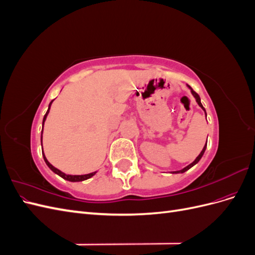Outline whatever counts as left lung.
<instances>
[{
    "label": "left lung",
    "instance_id": "1",
    "mask_svg": "<svg viewBox=\"0 0 255 255\" xmlns=\"http://www.w3.org/2000/svg\"><path fill=\"white\" fill-rule=\"evenodd\" d=\"M187 87L190 89V91H191V95L192 96H194V98L196 99V101H197V103H198V105L200 106V107H201V109L204 111V113H205V115H206V112H205V109H204V107H203V105H202V103H201V99H200V97H199V95L197 94V92H195L194 90H192V88L189 86V85H187ZM206 142H207V139H206ZM205 150H206V143H205V145H204V148L202 149V151H201V153H200L199 154V155L196 157V159L194 160V161H192V163L191 164H189L188 166H186V167H185V168H183L182 169V170H177V171H172L171 173H184L185 171H187L188 170V169H190L191 167H194L196 164H198L199 163V160L200 159H201L202 158V156H203V154H204V152H205Z\"/></svg>",
    "mask_w": 255,
    "mask_h": 255
}]
</instances>
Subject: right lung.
Here are the masks:
<instances>
[{"mask_svg": "<svg viewBox=\"0 0 255 255\" xmlns=\"http://www.w3.org/2000/svg\"><path fill=\"white\" fill-rule=\"evenodd\" d=\"M53 101H54V100H52V101L50 102V104H49V109H48L47 113H45L44 117H43V120H42V132H43V126H44L45 119H47V117H48V115H49V112H50V109H51V105H52ZM42 132H41V144H42ZM42 156H43V159H44V161H45V164H47V166L51 169V170H52L54 173H56V174H57V175H59L60 177H63L64 180L69 181V182H82V181H85V180H88V179H90V177H92V176H94V175L98 172V171H95V172H91V173H88V174H82V175L66 174V173H64L63 171H60L59 169L55 168V167H54L53 165H51V164L49 163V160L47 159V157H45L44 153H43V149H42Z\"/></svg>", "mask_w": 255, "mask_h": 255, "instance_id": "right-lung-1", "label": "right lung"}]
</instances>
